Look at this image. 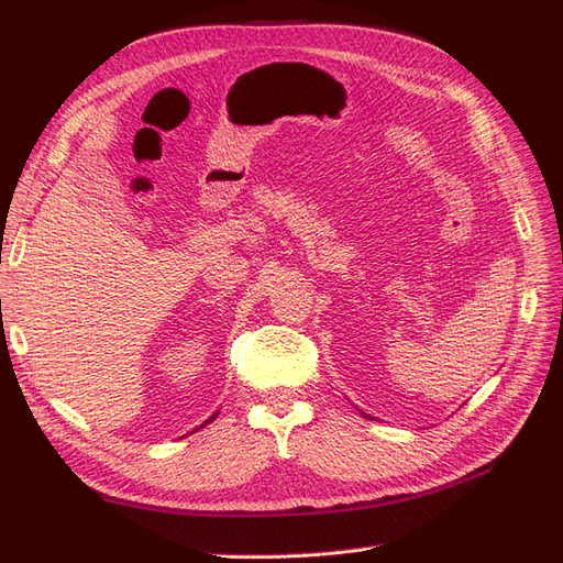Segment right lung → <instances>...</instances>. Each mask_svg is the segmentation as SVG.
<instances>
[{
	"label": "right lung",
	"mask_w": 563,
	"mask_h": 563,
	"mask_svg": "<svg viewBox=\"0 0 563 563\" xmlns=\"http://www.w3.org/2000/svg\"><path fill=\"white\" fill-rule=\"evenodd\" d=\"M216 416H218V413H216ZM216 416H213V418H216ZM213 418H209V420H207V422H211V420H213ZM207 422H203V424H207Z\"/></svg>",
	"instance_id": "add662e5"
}]
</instances>
